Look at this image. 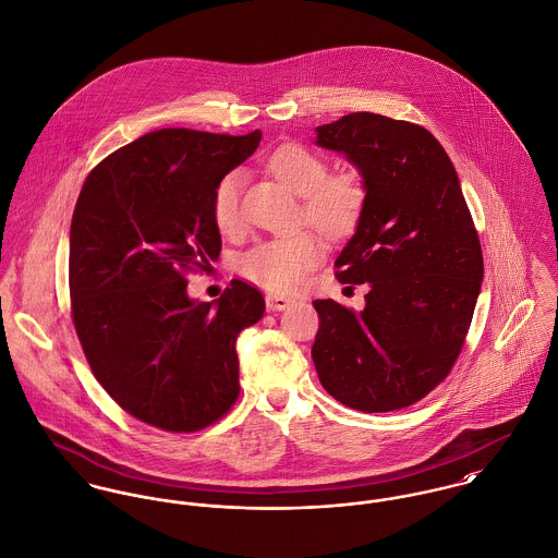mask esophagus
<instances>
[{"instance_id":"34e87169","label":"esophagus","mask_w":558,"mask_h":558,"mask_svg":"<svg viewBox=\"0 0 558 558\" xmlns=\"http://www.w3.org/2000/svg\"><path fill=\"white\" fill-rule=\"evenodd\" d=\"M294 303L290 296H281V294H266V306L270 311H283L290 304Z\"/></svg>"}]
</instances>
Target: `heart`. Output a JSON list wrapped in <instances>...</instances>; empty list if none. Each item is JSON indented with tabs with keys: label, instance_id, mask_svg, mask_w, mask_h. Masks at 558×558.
<instances>
[{
	"label": "heart",
	"instance_id": "1",
	"mask_svg": "<svg viewBox=\"0 0 558 558\" xmlns=\"http://www.w3.org/2000/svg\"><path fill=\"white\" fill-rule=\"evenodd\" d=\"M270 170L292 192L304 196V217L328 236L352 232L362 215L366 192L355 174H330L324 157L299 145H286L272 153ZM243 172H228L213 192V219L221 232H232L241 223ZM324 247L311 232L259 243L245 254L241 268L257 286L290 294L296 292L308 272L322 262Z\"/></svg>",
	"mask_w": 558,
	"mask_h": 558
}]
</instances>
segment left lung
I'll return each mask as SVG.
<instances>
[{
    "instance_id": "1",
    "label": "left lung",
    "mask_w": 558,
    "mask_h": 558,
    "mask_svg": "<svg viewBox=\"0 0 558 558\" xmlns=\"http://www.w3.org/2000/svg\"><path fill=\"white\" fill-rule=\"evenodd\" d=\"M343 153L366 201L337 257L341 283H368L364 308L313 301V364L324 390L364 413L417 403L452 371L484 279L457 170L422 125L352 112L315 128Z\"/></svg>"
}]
</instances>
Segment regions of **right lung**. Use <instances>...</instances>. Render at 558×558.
<instances>
[{"label": "right lung", "instance_id": "1", "mask_svg": "<svg viewBox=\"0 0 558 558\" xmlns=\"http://www.w3.org/2000/svg\"><path fill=\"white\" fill-rule=\"evenodd\" d=\"M259 138L149 132L100 161L74 206L78 341L110 399L155 428L201 430L239 397L236 337L259 322L264 296L232 279L217 301L198 303L185 275L219 257L213 192Z\"/></svg>", "mask_w": 558, "mask_h": 558}]
</instances>
